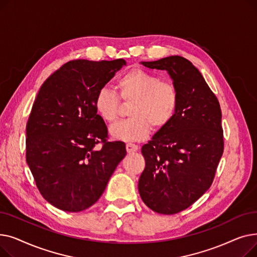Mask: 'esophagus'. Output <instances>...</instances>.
Returning a JSON list of instances; mask_svg holds the SVG:
<instances>
[{
    "mask_svg": "<svg viewBox=\"0 0 257 257\" xmlns=\"http://www.w3.org/2000/svg\"><path fill=\"white\" fill-rule=\"evenodd\" d=\"M126 150L128 153H133V152H137L139 150V147L136 144H132V143H127L126 145Z\"/></svg>",
    "mask_w": 257,
    "mask_h": 257,
    "instance_id": "1",
    "label": "esophagus"
}]
</instances>
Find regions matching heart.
Listing matches in <instances>:
<instances>
[{
	"label": "heart",
	"mask_w": 257,
	"mask_h": 257,
	"mask_svg": "<svg viewBox=\"0 0 257 257\" xmlns=\"http://www.w3.org/2000/svg\"><path fill=\"white\" fill-rule=\"evenodd\" d=\"M120 99L128 102L127 119L110 127V136L118 141H143L149 136L151 126L163 129L177 112L179 92L170 81H161L157 75L142 69H133L117 80ZM94 108L107 123L117 118L120 100L109 87H102L94 97Z\"/></svg>",
	"instance_id": "heart-1"
}]
</instances>
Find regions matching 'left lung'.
Returning <instances> with one entry per match:
<instances>
[{
  "label": "left lung",
  "mask_w": 257,
  "mask_h": 257,
  "mask_svg": "<svg viewBox=\"0 0 257 257\" xmlns=\"http://www.w3.org/2000/svg\"><path fill=\"white\" fill-rule=\"evenodd\" d=\"M167 71L179 92L171 123L143 146L139 180L144 203L163 214L180 212L210 187L224 151L220 103L197 67L181 56L143 61Z\"/></svg>",
  "instance_id": "8db88e82"
}]
</instances>
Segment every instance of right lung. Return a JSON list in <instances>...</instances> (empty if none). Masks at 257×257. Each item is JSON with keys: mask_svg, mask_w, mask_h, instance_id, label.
<instances>
[{"mask_svg": "<svg viewBox=\"0 0 257 257\" xmlns=\"http://www.w3.org/2000/svg\"><path fill=\"white\" fill-rule=\"evenodd\" d=\"M124 65V59L72 60L37 93L26 126V160L40 194L61 210L78 212L96 203L127 154L125 143L107 141L94 108L98 90Z\"/></svg>", "mask_w": 257, "mask_h": 257, "instance_id": "obj_1", "label": "right lung"}]
</instances>
